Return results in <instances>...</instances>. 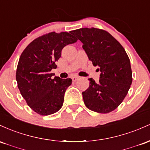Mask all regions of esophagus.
<instances>
[{"label":"esophagus","instance_id":"1","mask_svg":"<svg viewBox=\"0 0 150 150\" xmlns=\"http://www.w3.org/2000/svg\"><path fill=\"white\" fill-rule=\"evenodd\" d=\"M71 79H72V81H76L78 80L79 79V76H73Z\"/></svg>","mask_w":150,"mask_h":150}]
</instances>
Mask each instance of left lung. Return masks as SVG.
<instances>
[{"label": "left lung", "mask_w": 150, "mask_h": 150, "mask_svg": "<svg viewBox=\"0 0 150 150\" xmlns=\"http://www.w3.org/2000/svg\"><path fill=\"white\" fill-rule=\"evenodd\" d=\"M72 33L83 43L89 60L100 71L99 81L88 79L89 87L82 93L86 106L100 113L112 111L124 100L132 81L125 49L105 30L84 28Z\"/></svg>", "instance_id": "8db88e82"}]
</instances>
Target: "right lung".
Returning <instances> with one entry per match:
<instances>
[{
    "instance_id": "obj_1",
    "label": "right lung",
    "mask_w": 150,
    "mask_h": 150,
    "mask_svg": "<svg viewBox=\"0 0 150 150\" xmlns=\"http://www.w3.org/2000/svg\"><path fill=\"white\" fill-rule=\"evenodd\" d=\"M77 39L70 33L55 32L33 40L21 54L16 81L22 96L30 108L41 115L55 113L63 105L64 93L71 79H62L51 73L65 46Z\"/></svg>"
}]
</instances>
